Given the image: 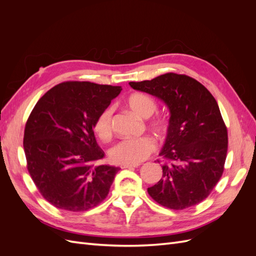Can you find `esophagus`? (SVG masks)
Masks as SVG:
<instances>
[{
    "instance_id": "1",
    "label": "esophagus",
    "mask_w": 256,
    "mask_h": 256,
    "mask_svg": "<svg viewBox=\"0 0 256 256\" xmlns=\"http://www.w3.org/2000/svg\"><path fill=\"white\" fill-rule=\"evenodd\" d=\"M138 166H140V164H134V166L127 164V166H122L120 168H138Z\"/></svg>"
}]
</instances>
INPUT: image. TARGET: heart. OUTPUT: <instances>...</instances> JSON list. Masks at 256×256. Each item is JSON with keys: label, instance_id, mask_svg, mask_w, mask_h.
Listing matches in <instances>:
<instances>
[{"label": "heart", "instance_id": "obj_1", "mask_svg": "<svg viewBox=\"0 0 256 256\" xmlns=\"http://www.w3.org/2000/svg\"><path fill=\"white\" fill-rule=\"evenodd\" d=\"M127 106L136 115L150 118L157 111V102L142 92H136L127 99ZM150 128L159 136H164L168 129V120L164 116H158L150 122ZM94 129L102 140H109L113 131V108L108 106L99 113L94 122ZM156 150V142L152 136L125 138L116 143L109 152L110 160L114 164H138Z\"/></svg>", "mask_w": 256, "mask_h": 256}]
</instances>
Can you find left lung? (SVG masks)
I'll return each mask as SVG.
<instances>
[{
    "mask_svg": "<svg viewBox=\"0 0 256 256\" xmlns=\"http://www.w3.org/2000/svg\"><path fill=\"white\" fill-rule=\"evenodd\" d=\"M129 85L162 100L171 115L159 154L166 160L162 177L148 194L176 210L200 203L221 178L228 152V129L216 99L186 74L168 72Z\"/></svg>",
    "mask_w": 256,
    "mask_h": 256,
    "instance_id": "1",
    "label": "left lung"
}]
</instances>
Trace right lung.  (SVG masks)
I'll return each mask as SVG.
<instances>
[{"mask_svg": "<svg viewBox=\"0 0 256 256\" xmlns=\"http://www.w3.org/2000/svg\"><path fill=\"white\" fill-rule=\"evenodd\" d=\"M120 90L112 85L63 82L30 112L23 138L28 170L40 194L56 208L85 212L109 193L120 168L96 164L104 152L96 142L94 122Z\"/></svg>", "mask_w": 256, "mask_h": 256, "instance_id": "add662e5", "label": "right lung"}]
</instances>
